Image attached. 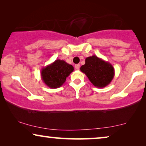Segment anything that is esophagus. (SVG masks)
<instances>
[{
  "instance_id": "34e87169",
  "label": "esophagus",
  "mask_w": 146,
  "mask_h": 146,
  "mask_svg": "<svg viewBox=\"0 0 146 146\" xmlns=\"http://www.w3.org/2000/svg\"><path fill=\"white\" fill-rule=\"evenodd\" d=\"M80 64H76L75 65V68L76 69V70H79L80 69Z\"/></svg>"
}]
</instances>
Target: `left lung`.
Listing matches in <instances>:
<instances>
[{
    "label": "left lung",
    "instance_id": "1",
    "mask_svg": "<svg viewBox=\"0 0 146 146\" xmlns=\"http://www.w3.org/2000/svg\"><path fill=\"white\" fill-rule=\"evenodd\" d=\"M80 70L97 88H104L109 85L115 74L114 68L110 63L95 55L86 58L85 64L80 67Z\"/></svg>",
    "mask_w": 146,
    "mask_h": 146
}]
</instances>
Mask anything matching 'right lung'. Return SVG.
Here are the masks:
<instances>
[{
	"label": "right lung",
	"instance_id": "1",
	"mask_svg": "<svg viewBox=\"0 0 146 146\" xmlns=\"http://www.w3.org/2000/svg\"><path fill=\"white\" fill-rule=\"evenodd\" d=\"M74 71L72 66L64 60L58 59L42 68L41 78L44 83L50 88H58L65 82L66 78Z\"/></svg>",
	"mask_w": 146,
	"mask_h": 146
}]
</instances>
